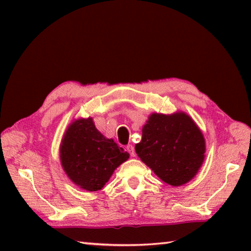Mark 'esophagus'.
<instances>
[{
	"label": "esophagus",
	"instance_id": "34e87169",
	"mask_svg": "<svg viewBox=\"0 0 251 251\" xmlns=\"http://www.w3.org/2000/svg\"><path fill=\"white\" fill-rule=\"evenodd\" d=\"M126 149H127V151L129 152V154H130V156L131 157H135L136 156V152H135V149H134V147H132L131 145H128L126 147Z\"/></svg>",
	"mask_w": 251,
	"mask_h": 251
}]
</instances>
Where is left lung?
Here are the masks:
<instances>
[{
  "instance_id": "8db88e82",
  "label": "left lung",
  "mask_w": 251,
  "mask_h": 251,
  "mask_svg": "<svg viewBox=\"0 0 251 251\" xmlns=\"http://www.w3.org/2000/svg\"><path fill=\"white\" fill-rule=\"evenodd\" d=\"M136 153L165 183L179 186L199 173L205 159L206 143L201 130L182 111L152 113L142 127Z\"/></svg>"
}]
</instances>
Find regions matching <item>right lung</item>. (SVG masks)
I'll use <instances>...</instances> for the list:
<instances>
[{
    "mask_svg": "<svg viewBox=\"0 0 251 251\" xmlns=\"http://www.w3.org/2000/svg\"><path fill=\"white\" fill-rule=\"evenodd\" d=\"M59 156L69 179L83 190L95 192L103 188L129 153L105 138L96 128L93 117H88L74 120L68 126Z\"/></svg>",
    "mask_w": 251,
    "mask_h": 251,
    "instance_id": "obj_1",
    "label": "right lung"
}]
</instances>
